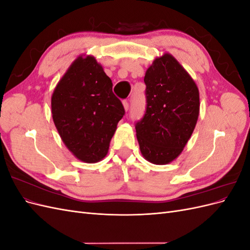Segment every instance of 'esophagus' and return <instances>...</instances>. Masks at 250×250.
<instances>
[{
	"instance_id": "esophagus-1",
	"label": "esophagus",
	"mask_w": 250,
	"mask_h": 250,
	"mask_svg": "<svg viewBox=\"0 0 250 250\" xmlns=\"http://www.w3.org/2000/svg\"><path fill=\"white\" fill-rule=\"evenodd\" d=\"M123 105H124V108H125V110H128V109H129V102H128L127 100H124V101H123Z\"/></svg>"
}]
</instances>
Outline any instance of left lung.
I'll return each mask as SVG.
<instances>
[{
  "instance_id": "1",
  "label": "left lung",
  "mask_w": 250,
  "mask_h": 250,
  "mask_svg": "<svg viewBox=\"0 0 250 250\" xmlns=\"http://www.w3.org/2000/svg\"><path fill=\"white\" fill-rule=\"evenodd\" d=\"M144 82L146 110L135 123L141 152L152 164H169L181 153L197 123L198 88L170 54L154 60Z\"/></svg>"
}]
</instances>
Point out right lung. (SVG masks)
<instances>
[{"instance_id": "1", "label": "right lung", "mask_w": 250, "mask_h": 250, "mask_svg": "<svg viewBox=\"0 0 250 250\" xmlns=\"http://www.w3.org/2000/svg\"><path fill=\"white\" fill-rule=\"evenodd\" d=\"M52 117L64 145L78 160L97 163L107 154L125 115L112 82L92 56L78 57L52 95Z\"/></svg>"}]
</instances>
